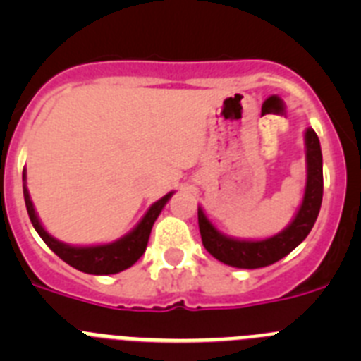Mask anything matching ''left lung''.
Listing matches in <instances>:
<instances>
[{
  "label": "left lung",
  "mask_w": 361,
  "mask_h": 361,
  "mask_svg": "<svg viewBox=\"0 0 361 361\" xmlns=\"http://www.w3.org/2000/svg\"><path fill=\"white\" fill-rule=\"evenodd\" d=\"M304 145L305 168H307L304 199L291 222L273 237L260 238V240L229 237L215 228V224L199 206L200 237H202L204 247L212 257L226 266L258 269V267L279 262L280 258L288 257L296 245L305 240L320 213L322 195H324V171H322L320 141L312 128H305Z\"/></svg>",
  "instance_id": "obj_1"
}]
</instances>
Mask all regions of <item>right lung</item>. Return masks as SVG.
Wrapping results in <instances>:
<instances>
[{"instance_id":"1","label":"right lung","mask_w":361,"mask_h":361,"mask_svg":"<svg viewBox=\"0 0 361 361\" xmlns=\"http://www.w3.org/2000/svg\"><path fill=\"white\" fill-rule=\"evenodd\" d=\"M173 193L175 191H170V193H166L162 199H159L157 202H153L152 206H149L148 212L145 213V216L139 220V224H137L132 231L126 233L124 237H121L119 240L110 242V244L97 245H70L54 238L52 235L43 228L39 216H37L36 213V208H34V204H32L30 193H28L27 170H23L25 204H27V212L28 216H30V222L32 226H34V229L39 233V237L43 238L44 244L49 245L57 257L61 258V260H65L68 266L75 267V269L82 271V273H88V275H116V273H121V271L132 267L146 251L153 222H155L157 216L161 215L162 208H164L166 202L171 199Z\"/></svg>"}]
</instances>
